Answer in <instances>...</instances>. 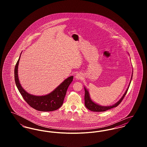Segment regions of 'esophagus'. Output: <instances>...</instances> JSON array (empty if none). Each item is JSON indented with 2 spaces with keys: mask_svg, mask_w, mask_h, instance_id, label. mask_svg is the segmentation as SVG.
I'll return each mask as SVG.
<instances>
[{
  "mask_svg": "<svg viewBox=\"0 0 147 147\" xmlns=\"http://www.w3.org/2000/svg\"><path fill=\"white\" fill-rule=\"evenodd\" d=\"M82 78H83V75L81 73H78L76 75V78L78 80L81 79Z\"/></svg>",
  "mask_w": 147,
  "mask_h": 147,
  "instance_id": "1",
  "label": "esophagus"
}]
</instances>
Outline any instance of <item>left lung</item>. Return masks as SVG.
<instances>
[{
	"label": "left lung",
	"mask_w": 147,
	"mask_h": 147,
	"mask_svg": "<svg viewBox=\"0 0 147 147\" xmlns=\"http://www.w3.org/2000/svg\"><path fill=\"white\" fill-rule=\"evenodd\" d=\"M132 78V76L131 77V80ZM131 82L129 83V85L127 88V89L126 90L125 93L124 94V95H123V96L119 100V101L116 103L115 105H112V106H101L100 105H98L95 103H94L92 101H91L90 98L89 97V92L88 91L84 88L85 89V96H84V101H85V105L86 106V107L90 110V111H95V112H103V111H107L108 110H110L111 109H112L113 107H117L118 105L121 102V101L123 100V99L125 98V96H126V94L128 91L129 86L131 84Z\"/></svg>",
	"instance_id": "8db88e82"
}]
</instances>
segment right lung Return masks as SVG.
Returning a JSON list of instances; mask_svg holds the SVG:
<instances>
[{"label":"right lung","instance_id":"right-lung-1","mask_svg":"<svg viewBox=\"0 0 147 147\" xmlns=\"http://www.w3.org/2000/svg\"><path fill=\"white\" fill-rule=\"evenodd\" d=\"M20 57L15 67L14 78L16 85L22 98H24L29 106L37 111L44 112L53 111L58 109L63 104L67 89L73 81V77L71 76L68 77L62 83L60 84L54 91L47 95L38 96L30 95L22 89L19 81L18 68Z\"/></svg>","mask_w":147,"mask_h":147}]
</instances>
